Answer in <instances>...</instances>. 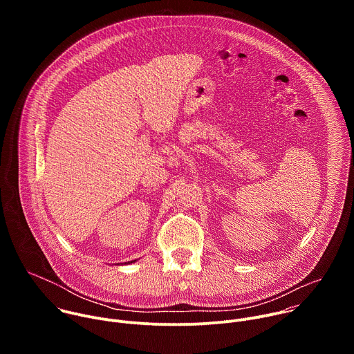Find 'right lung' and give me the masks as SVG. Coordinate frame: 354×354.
Masks as SVG:
<instances>
[{"label":"right lung","mask_w":354,"mask_h":354,"mask_svg":"<svg viewBox=\"0 0 354 354\" xmlns=\"http://www.w3.org/2000/svg\"><path fill=\"white\" fill-rule=\"evenodd\" d=\"M134 262H136V261H131V262H126V263H129V265H130V263H134Z\"/></svg>","instance_id":"right-lung-1"}]
</instances>
